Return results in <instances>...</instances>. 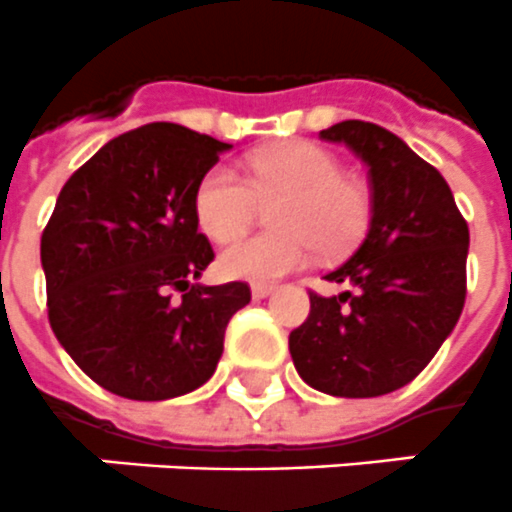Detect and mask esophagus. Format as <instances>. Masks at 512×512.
I'll list each match as a JSON object with an SVG mask.
<instances>
[{
    "instance_id": "1",
    "label": "esophagus",
    "mask_w": 512,
    "mask_h": 512,
    "mask_svg": "<svg viewBox=\"0 0 512 512\" xmlns=\"http://www.w3.org/2000/svg\"><path fill=\"white\" fill-rule=\"evenodd\" d=\"M275 293V285H267V282H256V285H251V296L253 298H267Z\"/></svg>"
}]
</instances>
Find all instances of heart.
I'll use <instances>...</instances> for the list:
<instances>
[{"instance_id": "heart-1", "label": "heart", "mask_w": 512, "mask_h": 512, "mask_svg": "<svg viewBox=\"0 0 512 512\" xmlns=\"http://www.w3.org/2000/svg\"><path fill=\"white\" fill-rule=\"evenodd\" d=\"M245 174L248 186L230 166H211L192 195L195 222L216 243L235 240L259 203L277 198L269 208L272 232L237 240L219 256L230 280L275 282L306 267L314 248L327 259L349 253L370 227L367 185L341 171L338 158L314 142H285L253 155Z\"/></svg>"}]
</instances>
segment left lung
<instances>
[{"label":"left lung","mask_w":512,"mask_h":512,"mask_svg":"<svg viewBox=\"0 0 512 512\" xmlns=\"http://www.w3.org/2000/svg\"><path fill=\"white\" fill-rule=\"evenodd\" d=\"M367 166L370 230L325 280L338 296L309 293L312 309L290 333L298 375L330 396L370 399L407 386L455 330L465 304L468 224L431 163L367 121L322 129Z\"/></svg>","instance_id":"left-lung-1"}]
</instances>
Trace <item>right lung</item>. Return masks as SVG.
Here are the masks:
<instances>
[{
    "label": "right lung",
    "mask_w": 512,
    "mask_h": 512,
    "mask_svg": "<svg viewBox=\"0 0 512 512\" xmlns=\"http://www.w3.org/2000/svg\"><path fill=\"white\" fill-rule=\"evenodd\" d=\"M232 145L179 124L126 132L73 174L42 235L47 312L71 359L110 394L163 402L214 375L245 282L200 285L214 248L192 195Z\"/></svg>",
    "instance_id": "right-lung-1"
}]
</instances>
